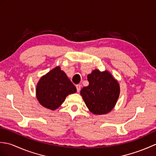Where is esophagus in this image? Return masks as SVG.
<instances>
[{
  "mask_svg": "<svg viewBox=\"0 0 156 156\" xmlns=\"http://www.w3.org/2000/svg\"><path fill=\"white\" fill-rule=\"evenodd\" d=\"M76 88H77V92H79L80 91V89H81V85L80 84H77L76 85Z\"/></svg>",
  "mask_w": 156,
  "mask_h": 156,
  "instance_id": "esophagus-1",
  "label": "esophagus"
}]
</instances>
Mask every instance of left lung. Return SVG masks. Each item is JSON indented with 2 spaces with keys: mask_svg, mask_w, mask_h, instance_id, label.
Here are the masks:
<instances>
[{
  "mask_svg": "<svg viewBox=\"0 0 156 156\" xmlns=\"http://www.w3.org/2000/svg\"><path fill=\"white\" fill-rule=\"evenodd\" d=\"M89 85L82 88L80 94L92 113L104 115L111 111L120 94L118 81L107 70L96 69L87 76Z\"/></svg>",
  "mask_w": 156,
  "mask_h": 156,
  "instance_id": "8db88e82",
  "label": "left lung"
}]
</instances>
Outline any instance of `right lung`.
Wrapping results in <instances>:
<instances>
[{
    "mask_svg": "<svg viewBox=\"0 0 156 156\" xmlns=\"http://www.w3.org/2000/svg\"><path fill=\"white\" fill-rule=\"evenodd\" d=\"M35 90L39 104L51 111L60 107L68 95L77 91L75 86L59 66L41 76Z\"/></svg>",
    "mask_w": 156,
    "mask_h": 156,
    "instance_id": "1",
    "label": "right lung"
}]
</instances>
